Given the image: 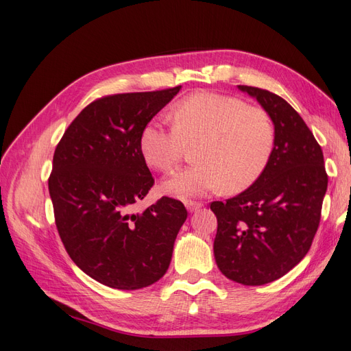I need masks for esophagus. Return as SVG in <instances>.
<instances>
[{
	"label": "esophagus",
	"instance_id": "obj_1",
	"mask_svg": "<svg viewBox=\"0 0 351 351\" xmlns=\"http://www.w3.org/2000/svg\"><path fill=\"white\" fill-rule=\"evenodd\" d=\"M184 205H186V208H187L189 212H195V210H197L199 208H202V204H199V202H193V200H187Z\"/></svg>",
	"mask_w": 351,
	"mask_h": 351
}]
</instances>
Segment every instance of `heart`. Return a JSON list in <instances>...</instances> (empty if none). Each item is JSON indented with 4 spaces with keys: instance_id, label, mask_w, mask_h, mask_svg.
I'll list each match as a JSON object with an SVG mask.
<instances>
[{
    "instance_id": "heart-1",
    "label": "heart",
    "mask_w": 351,
    "mask_h": 351,
    "mask_svg": "<svg viewBox=\"0 0 351 351\" xmlns=\"http://www.w3.org/2000/svg\"><path fill=\"white\" fill-rule=\"evenodd\" d=\"M174 127L159 119L147 121L141 133V152L147 165L171 173L187 146H196V165L162 183L178 199L217 192L237 193L262 176L272 156L277 132L271 115L249 107L231 95L196 92L180 101L173 112Z\"/></svg>"
}]
</instances>
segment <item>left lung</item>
Here are the masks:
<instances>
[{"label":"left lung","instance_id":"left-lung-1","mask_svg":"<svg viewBox=\"0 0 351 351\" xmlns=\"http://www.w3.org/2000/svg\"><path fill=\"white\" fill-rule=\"evenodd\" d=\"M275 124L268 167L249 189L212 202L218 228L214 254L219 271L243 285L281 278L309 252L328 187L324 154L291 105L269 90L244 86Z\"/></svg>","mask_w":351,"mask_h":351}]
</instances>
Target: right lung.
I'll use <instances>...</instances> for the list:
<instances>
[{
  "label": "right lung",
  "mask_w": 351,
  "mask_h": 351,
  "mask_svg": "<svg viewBox=\"0 0 351 351\" xmlns=\"http://www.w3.org/2000/svg\"><path fill=\"white\" fill-rule=\"evenodd\" d=\"M180 89L93 101L56 147L48 189L60 239L84 274L111 289L137 290L162 278L187 218L182 202L167 196L133 212L154 186L141 133Z\"/></svg>",
  "instance_id": "1"
}]
</instances>
